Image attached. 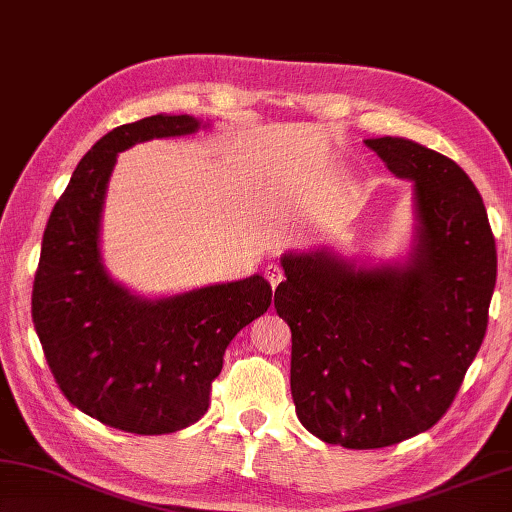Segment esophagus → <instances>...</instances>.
Listing matches in <instances>:
<instances>
[{
  "instance_id": "34e87169",
  "label": "esophagus",
  "mask_w": 512,
  "mask_h": 512,
  "mask_svg": "<svg viewBox=\"0 0 512 512\" xmlns=\"http://www.w3.org/2000/svg\"><path fill=\"white\" fill-rule=\"evenodd\" d=\"M264 275H266V280H268V284H271L273 288L280 284L282 280H284V273H282V268L280 266H275V264H268L266 266V271H264Z\"/></svg>"
}]
</instances>
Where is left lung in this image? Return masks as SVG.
I'll return each instance as SVG.
<instances>
[{
	"mask_svg": "<svg viewBox=\"0 0 512 512\" xmlns=\"http://www.w3.org/2000/svg\"><path fill=\"white\" fill-rule=\"evenodd\" d=\"M412 181L414 232L398 262L369 264L329 246L284 253L275 309L291 327V394L324 443L387 448L448 412L486 336L495 237L475 183L434 150L367 138Z\"/></svg>",
	"mask_w": 512,
	"mask_h": 512,
	"instance_id": "8db88e82",
	"label": "left lung"
}]
</instances>
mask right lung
Masks as SVG:
<instances>
[{"label": "right lung", "mask_w": 512, "mask_h": 512, "mask_svg": "<svg viewBox=\"0 0 512 512\" xmlns=\"http://www.w3.org/2000/svg\"><path fill=\"white\" fill-rule=\"evenodd\" d=\"M210 123L156 114L111 129L82 156L44 230L31 315L55 383L80 412L132 434H170L206 414L230 340L271 306L262 275L141 297L102 264L100 221L118 152Z\"/></svg>", "instance_id": "1"}]
</instances>
